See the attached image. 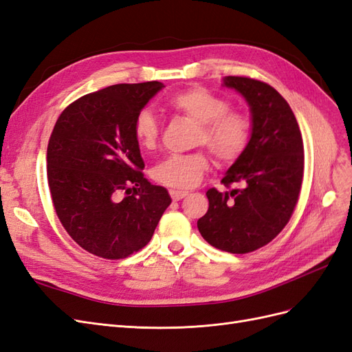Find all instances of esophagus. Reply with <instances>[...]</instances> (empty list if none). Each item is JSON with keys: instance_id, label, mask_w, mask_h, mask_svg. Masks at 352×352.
<instances>
[{"instance_id": "obj_1", "label": "esophagus", "mask_w": 352, "mask_h": 352, "mask_svg": "<svg viewBox=\"0 0 352 352\" xmlns=\"http://www.w3.org/2000/svg\"><path fill=\"white\" fill-rule=\"evenodd\" d=\"M170 197H172L173 201H179V199H182V198L188 197V192H186V190H176V189H172V190H170Z\"/></svg>"}]
</instances>
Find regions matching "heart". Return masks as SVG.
<instances>
[{
    "label": "heart",
    "mask_w": 352,
    "mask_h": 352,
    "mask_svg": "<svg viewBox=\"0 0 352 352\" xmlns=\"http://www.w3.org/2000/svg\"><path fill=\"white\" fill-rule=\"evenodd\" d=\"M167 107L197 123L195 146H207L219 164H232L247 151L252 136V117L243 110L230 109V102L204 87H189L175 94ZM162 126L150 109L138 111L133 119V136L146 151L157 148ZM211 158L207 151L179 154L166 158L154 168L160 185L173 189H190L207 175Z\"/></svg>",
    "instance_id": "heart-1"
}]
</instances>
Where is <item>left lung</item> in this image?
Wrapping results in <instances>:
<instances>
[{
    "label": "left lung",
    "mask_w": 352,
    "mask_h": 352,
    "mask_svg": "<svg viewBox=\"0 0 352 352\" xmlns=\"http://www.w3.org/2000/svg\"><path fill=\"white\" fill-rule=\"evenodd\" d=\"M252 113L251 142L221 179L228 190H207L208 211L198 230L212 247L248 254L272 242L289 221L304 176V144L289 104L269 83L228 76ZM236 183L238 188H232Z\"/></svg>",
    "instance_id": "8db88e82"
}]
</instances>
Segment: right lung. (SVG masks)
<instances>
[{
	"label": "right lung",
	"mask_w": 352,
	"mask_h": 352,
	"mask_svg": "<svg viewBox=\"0 0 352 352\" xmlns=\"http://www.w3.org/2000/svg\"><path fill=\"white\" fill-rule=\"evenodd\" d=\"M162 82L119 83L63 110L50 136L47 177L63 228L80 248L120 260L151 241L172 202L144 177L133 119Z\"/></svg>",
	"instance_id": "1"
}]
</instances>
